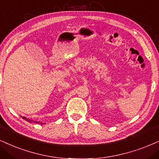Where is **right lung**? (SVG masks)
<instances>
[{
  "label": "right lung",
  "instance_id": "right-lung-1",
  "mask_svg": "<svg viewBox=\"0 0 159 159\" xmlns=\"http://www.w3.org/2000/svg\"><path fill=\"white\" fill-rule=\"evenodd\" d=\"M23 119H24L25 120H26V121L27 122H31V123H32V122H33V120H30V119H28V118H25V117H24V116H23ZM34 123H38V124H40V125H43V122H37V121H34Z\"/></svg>",
  "mask_w": 159,
  "mask_h": 159
}]
</instances>
